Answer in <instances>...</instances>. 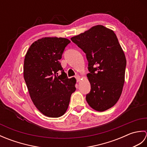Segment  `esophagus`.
<instances>
[{"label": "esophagus", "instance_id": "1", "mask_svg": "<svg viewBox=\"0 0 147 147\" xmlns=\"http://www.w3.org/2000/svg\"><path fill=\"white\" fill-rule=\"evenodd\" d=\"M75 77H76V79L77 82H80V80H81V76H79V75H76Z\"/></svg>", "mask_w": 147, "mask_h": 147}]
</instances>
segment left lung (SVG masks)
<instances>
[{"mask_svg":"<svg viewBox=\"0 0 147 147\" xmlns=\"http://www.w3.org/2000/svg\"><path fill=\"white\" fill-rule=\"evenodd\" d=\"M83 50L88 61L91 85L86 102L94 110L105 111L119 99L125 77L126 59L114 32L96 25L71 38Z\"/></svg>","mask_w":147,"mask_h":147,"instance_id":"8db88e82","label":"left lung"}]
</instances>
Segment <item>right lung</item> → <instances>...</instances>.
<instances>
[{"mask_svg":"<svg viewBox=\"0 0 147 147\" xmlns=\"http://www.w3.org/2000/svg\"><path fill=\"white\" fill-rule=\"evenodd\" d=\"M70 42L65 38H42L31 45L25 55L24 79L34 105L45 116L64 115L76 90V80L68 78L59 62Z\"/></svg>","mask_w":147,"mask_h":147,"instance_id":"1","label":"right lung"}]
</instances>
